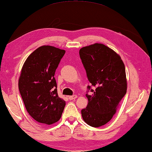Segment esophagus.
<instances>
[{"label":"esophagus","instance_id":"esophagus-1","mask_svg":"<svg viewBox=\"0 0 152 152\" xmlns=\"http://www.w3.org/2000/svg\"><path fill=\"white\" fill-rule=\"evenodd\" d=\"M77 96L76 95H72V96H69V99L70 100H72V99H75Z\"/></svg>","mask_w":152,"mask_h":152}]
</instances>
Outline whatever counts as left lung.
<instances>
[{"label":"left lung","instance_id":"obj_1","mask_svg":"<svg viewBox=\"0 0 152 152\" xmlns=\"http://www.w3.org/2000/svg\"><path fill=\"white\" fill-rule=\"evenodd\" d=\"M80 56L88 80L95 90L86 94L88 105L82 110L83 120L93 127L109 122L115 115L126 93V72L121 57L102 43H94L80 50Z\"/></svg>","mask_w":152,"mask_h":152}]
</instances>
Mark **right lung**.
Returning a JSON list of instances; mask_svg holds the SVG:
<instances>
[{"mask_svg": "<svg viewBox=\"0 0 152 152\" xmlns=\"http://www.w3.org/2000/svg\"><path fill=\"white\" fill-rule=\"evenodd\" d=\"M66 51L51 45L38 48L23 66L18 88L28 113L38 122L52 124L61 118L66 102L57 94L54 75Z\"/></svg>", "mask_w": 152, "mask_h": 152, "instance_id": "right-lung-1", "label": "right lung"}]
</instances>
